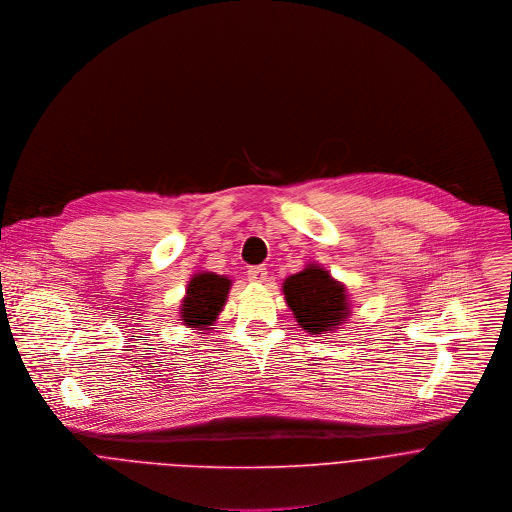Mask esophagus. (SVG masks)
Segmentation results:
<instances>
[{"instance_id":"obj_1","label":"esophagus","mask_w":512,"mask_h":512,"mask_svg":"<svg viewBox=\"0 0 512 512\" xmlns=\"http://www.w3.org/2000/svg\"><path fill=\"white\" fill-rule=\"evenodd\" d=\"M248 278L252 280V282H266L268 280V270L264 268V266H252V268H248Z\"/></svg>"}]
</instances>
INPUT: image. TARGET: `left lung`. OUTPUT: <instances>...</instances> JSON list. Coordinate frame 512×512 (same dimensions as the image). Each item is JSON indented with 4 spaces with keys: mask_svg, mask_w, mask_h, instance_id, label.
Here are the masks:
<instances>
[{
    "mask_svg": "<svg viewBox=\"0 0 512 512\" xmlns=\"http://www.w3.org/2000/svg\"><path fill=\"white\" fill-rule=\"evenodd\" d=\"M282 292L296 323L306 333L323 335L339 329L349 319L347 286L319 264H309L288 276Z\"/></svg>",
    "mask_w": 512,
    "mask_h": 512,
    "instance_id": "1",
    "label": "left lung"
}]
</instances>
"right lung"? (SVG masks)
<instances>
[{
    "label": "right lung",
    "mask_w": 512,
    "mask_h": 512,
    "mask_svg": "<svg viewBox=\"0 0 512 512\" xmlns=\"http://www.w3.org/2000/svg\"><path fill=\"white\" fill-rule=\"evenodd\" d=\"M232 280L216 272H197L191 276L181 300L179 321L187 329L208 331L214 327L228 300Z\"/></svg>",
    "instance_id": "1"
}]
</instances>
